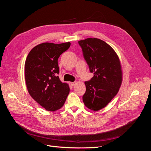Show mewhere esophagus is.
Listing matches in <instances>:
<instances>
[{
	"label": "esophagus",
	"instance_id": "esophagus-1",
	"mask_svg": "<svg viewBox=\"0 0 151 151\" xmlns=\"http://www.w3.org/2000/svg\"><path fill=\"white\" fill-rule=\"evenodd\" d=\"M76 84V82H70V84L72 86H74Z\"/></svg>",
	"mask_w": 151,
	"mask_h": 151
}]
</instances>
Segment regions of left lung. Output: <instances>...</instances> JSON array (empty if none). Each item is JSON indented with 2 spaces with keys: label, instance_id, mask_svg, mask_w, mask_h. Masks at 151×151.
Listing matches in <instances>:
<instances>
[{
  "label": "left lung",
  "instance_id": "obj_1",
  "mask_svg": "<svg viewBox=\"0 0 151 151\" xmlns=\"http://www.w3.org/2000/svg\"><path fill=\"white\" fill-rule=\"evenodd\" d=\"M91 72V80L86 81L83 96L85 106L97 111L106 107L119 91L123 80L121 62L113 48L98 38L79 41Z\"/></svg>",
  "mask_w": 151,
  "mask_h": 151
}]
</instances>
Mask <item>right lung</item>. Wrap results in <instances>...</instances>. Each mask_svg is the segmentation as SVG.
<instances>
[{"label": "right lung", "instance_id": "1", "mask_svg": "<svg viewBox=\"0 0 151 151\" xmlns=\"http://www.w3.org/2000/svg\"><path fill=\"white\" fill-rule=\"evenodd\" d=\"M70 46V42L43 43L32 48L26 58L24 77L27 89L47 111L60 109L69 94V86L62 83L57 74L58 58Z\"/></svg>", "mask_w": 151, "mask_h": 151}]
</instances>
